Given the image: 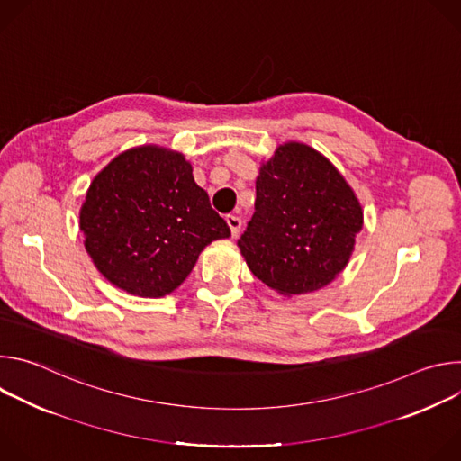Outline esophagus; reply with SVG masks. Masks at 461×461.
I'll return each instance as SVG.
<instances>
[{"mask_svg": "<svg viewBox=\"0 0 461 461\" xmlns=\"http://www.w3.org/2000/svg\"><path fill=\"white\" fill-rule=\"evenodd\" d=\"M226 222H228V226H230L231 235H233V237H237V235L240 233V228H242V221H240V217H237V215H226Z\"/></svg>", "mask_w": 461, "mask_h": 461, "instance_id": "1", "label": "esophagus"}]
</instances>
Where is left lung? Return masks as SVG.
I'll return each instance as SVG.
<instances>
[{
    "label": "left lung",
    "instance_id": "left-lung-1",
    "mask_svg": "<svg viewBox=\"0 0 461 461\" xmlns=\"http://www.w3.org/2000/svg\"><path fill=\"white\" fill-rule=\"evenodd\" d=\"M255 193V213L237 240L251 274L283 295L332 283L363 228L341 173L315 149L288 142L262 164Z\"/></svg>",
    "mask_w": 461,
    "mask_h": 461
}]
</instances>
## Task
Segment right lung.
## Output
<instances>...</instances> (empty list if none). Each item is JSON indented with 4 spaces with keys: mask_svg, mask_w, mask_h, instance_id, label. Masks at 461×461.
I'll return each mask as SVG.
<instances>
[{
    "mask_svg": "<svg viewBox=\"0 0 461 461\" xmlns=\"http://www.w3.org/2000/svg\"><path fill=\"white\" fill-rule=\"evenodd\" d=\"M80 230L100 274L140 297L171 294L210 242L231 235L191 164L157 146L129 149L95 176Z\"/></svg>",
    "mask_w": 461,
    "mask_h": 461,
    "instance_id": "obj_1",
    "label": "right lung"
}]
</instances>
